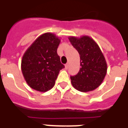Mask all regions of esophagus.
<instances>
[{
    "mask_svg": "<svg viewBox=\"0 0 128 128\" xmlns=\"http://www.w3.org/2000/svg\"><path fill=\"white\" fill-rule=\"evenodd\" d=\"M68 68V64H65V69L67 70Z\"/></svg>",
    "mask_w": 128,
    "mask_h": 128,
    "instance_id": "34e87169",
    "label": "esophagus"
}]
</instances>
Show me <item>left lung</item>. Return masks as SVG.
I'll return each instance as SVG.
<instances>
[{
	"instance_id": "left-lung-1",
	"label": "left lung",
	"mask_w": 128,
	"mask_h": 128,
	"mask_svg": "<svg viewBox=\"0 0 128 128\" xmlns=\"http://www.w3.org/2000/svg\"><path fill=\"white\" fill-rule=\"evenodd\" d=\"M68 39L80 57V70L78 74L70 76L72 84L82 92L93 91L102 84L106 74L105 58L97 43L89 36H71Z\"/></svg>"
}]
</instances>
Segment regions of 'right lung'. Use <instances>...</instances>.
<instances>
[{"label":"right lung","mask_w":128,"mask_h":128,"mask_svg":"<svg viewBox=\"0 0 128 128\" xmlns=\"http://www.w3.org/2000/svg\"><path fill=\"white\" fill-rule=\"evenodd\" d=\"M60 39L52 33H45L35 39L25 52L21 68L28 86L40 92L53 88L59 72L64 66L57 48Z\"/></svg>","instance_id":"right-lung-1"}]
</instances>
